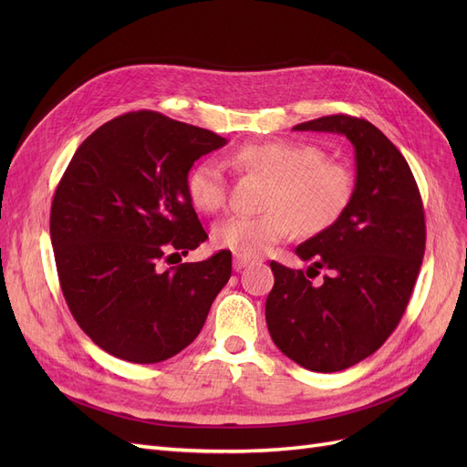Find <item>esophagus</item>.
I'll list each match as a JSON object with an SVG mask.
<instances>
[{
	"instance_id": "1",
	"label": "esophagus",
	"mask_w": 467,
	"mask_h": 467,
	"mask_svg": "<svg viewBox=\"0 0 467 467\" xmlns=\"http://www.w3.org/2000/svg\"><path fill=\"white\" fill-rule=\"evenodd\" d=\"M253 261L251 259H245V257H235L234 259V268H235V271H244V268L245 266H249Z\"/></svg>"
}]
</instances>
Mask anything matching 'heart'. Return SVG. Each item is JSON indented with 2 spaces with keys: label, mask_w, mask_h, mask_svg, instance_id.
<instances>
[{
  "label": "heart",
  "mask_w": 467,
  "mask_h": 467,
  "mask_svg": "<svg viewBox=\"0 0 467 467\" xmlns=\"http://www.w3.org/2000/svg\"><path fill=\"white\" fill-rule=\"evenodd\" d=\"M228 161L242 169L268 177L263 194L261 214L232 216L212 232V242L237 257L253 259L282 242L296 230L314 235L327 230L347 210L355 179L341 161L323 158L312 144L255 142L239 146ZM187 194L192 206L214 214L228 204L230 187L223 165L204 160L192 167L187 177Z\"/></svg>",
  "instance_id": "obj_1"
}]
</instances>
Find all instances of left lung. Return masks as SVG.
Returning <instances> with one entry per match:
<instances>
[{
    "instance_id": "8db88e82",
    "label": "left lung",
    "mask_w": 467,
    "mask_h": 467,
    "mask_svg": "<svg viewBox=\"0 0 467 467\" xmlns=\"http://www.w3.org/2000/svg\"><path fill=\"white\" fill-rule=\"evenodd\" d=\"M294 130L347 136L357 182L341 218L296 247L302 261H312L307 272L328 271L321 285L271 263L266 327L304 368L338 372L370 357L398 327L425 255V210L409 163L372 122L331 115Z\"/></svg>"
}]
</instances>
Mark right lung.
Returning <instances> with one entry per match:
<instances>
[{
    "label": "right lung",
    "instance_id": "1",
    "mask_svg": "<svg viewBox=\"0 0 467 467\" xmlns=\"http://www.w3.org/2000/svg\"><path fill=\"white\" fill-rule=\"evenodd\" d=\"M225 146L199 126L136 110L83 140L54 192L50 239L66 304L109 355L155 364L201 333L232 253L163 268L206 242L187 194L194 161Z\"/></svg>",
    "mask_w": 467,
    "mask_h": 467
}]
</instances>
